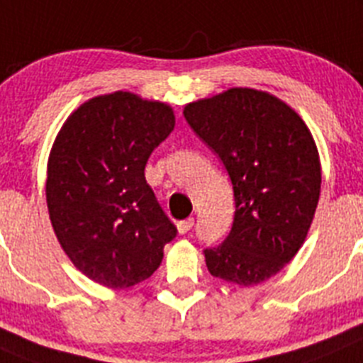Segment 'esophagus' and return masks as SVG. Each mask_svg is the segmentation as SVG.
<instances>
[{
  "instance_id": "obj_1",
  "label": "esophagus",
  "mask_w": 363,
  "mask_h": 363,
  "mask_svg": "<svg viewBox=\"0 0 363 363\" xmlns=\"http://www.w3.org/2000/svg\"><path fill=\"white\" fill-rule=\"evenodd\" d=\"M194 228V218H186V220L177 222V230L179 233H188L189 230Z\"/></svg>"
}]
</instances>
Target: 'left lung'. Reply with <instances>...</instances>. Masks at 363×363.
Here are the masks:
<instances>
[{"mask_svg":"<svg viewBox=\"0 0 363 363\" xmlns=\"http://www.w3.org/2000/svg\"><path fill=\"white\" fill-rule=\"evenodd\" d=\"M182 113L233 184V226L204 251L208 271L257 286L293 260L311 228L322 184L311 130L286 101L247 86L188 103Z\"/></svg>","mask_w":363,"mask_h":363,"instance_id":"1","label":"left lung"}]
</instances>
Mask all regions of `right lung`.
Listing matches in <instances>:
<instances>
[{
    "label": "right lung",
    "instance_id": "add662e5",
    "mask_svg": "<svg viewBox=\"0 0 363 363\" xmlns=\"http://www.w3.org/2000/svg\"><path fill=\"white\" fill-rule=\"evenodd\" d=\"M174 126L168 103L117 90L79 104L55 135L48 217L70 262L101 286L150 279L177 233L145 179L150 153Z\"/></svg>",
    "mask_w": 363,
    "mask_h": 363
}]
</instances>
